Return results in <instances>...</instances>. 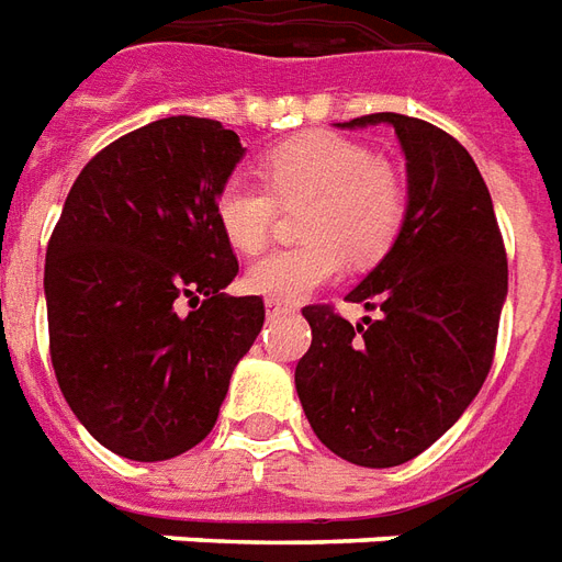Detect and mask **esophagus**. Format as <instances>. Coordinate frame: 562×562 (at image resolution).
I'll use <instances>...</instances> for the list:
<instances>
[{"label":"esophagus","instance_id":"esophagus-1","mask_svg":"<svg viewBox=\"0 0 562 562\" xmlns=\"http://www.w3.org/2000/svg\"><path fill=\"white\" fill-rule=\"evenodd\" d=\"M286 305L284 302H278V299H266V314H269V317H278V314H286Z\"/></svg>","mask_w":562,"mask_h":562}]
</instances>
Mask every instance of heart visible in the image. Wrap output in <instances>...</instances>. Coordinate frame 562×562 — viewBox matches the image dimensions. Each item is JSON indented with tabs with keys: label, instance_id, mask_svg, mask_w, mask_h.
Wrapping results in <instances>:
<instances>
[{
	"label": "heart",
	"instance_id": "heart-1",
	"mask_svg": "<svg viewBox=\"0 0 562 562\" xmlns=\"http://www.w3.org/2000/svg\"><path fill=\"white\" fill-rule=\"evenodd\" d=\"M263 182L231 176L215 196V218L233 248L260 251L276 227L278 200H311L302 233L311 241L260 257L248 269L254 293L278 302H299L341 276L344 251L359 263L386 251L404 218L398 176L362 143L314 131L266 155Z\"/></svg>",
	"mask_w": 562,
	"mask_h": 562
}]
</instances>
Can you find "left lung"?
I'll use <instances>...</instances> for the list:
<instances>
[{
    "label": "left lung",
    "mask_w": 562,
    "mask_h": 562,
    "mask_svg": "<svg viewBox=\"0 0 562 562\" xmlns=\"http://www.w3.org/2000/svg\"><path fill=\"white\" fill-rule=\"evenodd\" d=\"M395 128L407 209L389 254L347 299L380 317L347 323L302 308L308 353L296 392L326 449L359 467H398L437 443L485 383L509 290L494 203L476 161L431 122L371 113L338 128Z\"/></svg>",
    "instance_id": "8db88e82"
}]
</instances>
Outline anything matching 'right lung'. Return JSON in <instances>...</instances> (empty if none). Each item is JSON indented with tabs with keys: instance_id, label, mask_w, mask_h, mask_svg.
<instances>
[{
	"instance_id": "add662e5",
	"label": "right lung",
	"mask_w": 562,
	"mask_h": 562,
	"mask_svg": "<svg viewBox=\"0 0 562 562\" xmlns=\"http://www.w3.org/2000/svg\"><path fill=\"white\" fill-rule=\"evenodd\" d=\"M241 155L215 119L167 116L98 151L68 191L44 263L53 371L122 458L200 443L263 329V299L224 293L239 263L215 196Z\"/></svg>"
}]
</instances>
